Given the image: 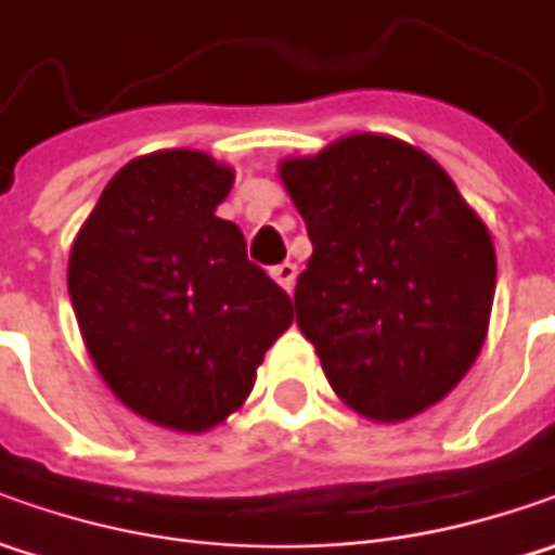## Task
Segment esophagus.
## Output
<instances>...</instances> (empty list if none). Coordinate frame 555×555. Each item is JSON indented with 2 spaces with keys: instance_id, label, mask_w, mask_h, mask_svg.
Returning <instances> with one entry per match:
<instances>
[{
  "instance_id": "esophagus-1",
  "label": "esophagus",
  "mask_w": 555,
  "mask_h": 555,
  "mask_svg": "<svg viewBox=\"0 0 555 555\" xmlns=\"http://www.w3.org/2000/svg\"><path fill=\"white\" fill-rule=\"evenodd\" d=\"M271 278H274V281L289 293L293 284H296V266H293V262H281V266L271 268Z\"/></svg>"
}]
</instances>
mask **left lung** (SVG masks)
<instances>
[{
	"mask_svg": "<svg viewBox=\"0 0 555 555\" xmlns=\"http://www.w3.org/2000/svg\"><path fill=\"white\" fill-rule=\"evenodd\" d=\"M281 179L314 246L296 324L336 395L371 420H408L476 361L498 281L488 228L433 157L352 135Z\"/></svg>",
	"mask_w": 555,
	"mask_h": 555,
	"instance_id": "8db88e82",
	"label": "left lung"
}]
</instances>
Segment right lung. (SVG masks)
Wrapping results in <instances>:
<instances>
[{
  "label": "right lung",
  "mask_w": 555,
  "mask_h": 555,
  "mask_svg": "<svg viewBox=\"0 0 555 555\" xmlns=\"http://www.w3.org/2000/svg\"><path fill=\"white\" fill-rule=\"evenodd\" d=\"M234 172L197 151L126 163L86 219L67 268L76 321L126 408L203 433L244 404L293 302L216 216Z\"/></svg>",
  "instance_id": "add662e5"
}]
</instances>
